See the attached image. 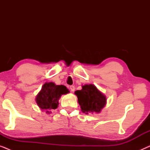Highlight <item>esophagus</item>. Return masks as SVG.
Masks as SVG:
<instances>
[{"mask_svg":"<svg viewBox=\"0 0 150 150\" xmlns=\"http://www.w3.org/2000/svg\"><path fill=\"white\" fill-rule=\"evenodd\" d=\"M69 89H70V91H75V87L74 86H73V85H71V86H70V87H69Z\"/></svg>","mask_w":150,"mask_h":150,"instance_id":"34e87169","label":"esophagus"}]
</instances>
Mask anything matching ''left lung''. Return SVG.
<instances>
[{"label": "left lung", "instance_id": "left-lung-1", "mask_svg": "<svg viewBox=\"0 0 150 150\" xmlns=\"http://www.w3.org/2000/svg\"><path fill=\"white\" fill-rule=\"evenodd\" d=\"M81 106V111L85 114L100 113L106 104V97L93 84L82 86L81 90L74 92Z\"/></svg>", "mask_w": 150, "mask_h": 150}]
</instances>
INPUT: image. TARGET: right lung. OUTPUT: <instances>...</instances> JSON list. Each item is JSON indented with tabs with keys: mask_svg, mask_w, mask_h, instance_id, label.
<instances>
[{
	"mask_svg": "<svg viewBox=\"0 0 150 150\" xmlns=\"http://www.w3.org/2000/svg\"><path fill=\"white\" fill-rule=\"evenodd\" d=\"M69 93L64 85H57L52 82H46L35 98L36 103L41 110L46 113H51V110L56 109L59 106V98L62 95Z\"/></svg>",
	"mask_w": 150,
	"mask_h": 150,
	"instance_id": "obj_1",
	"label": "right lung"
}]
</instances>
